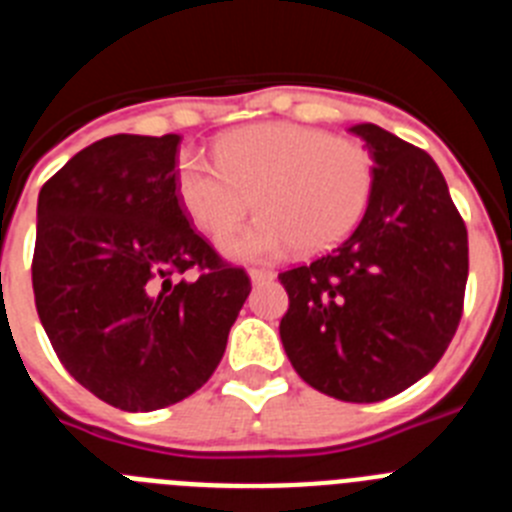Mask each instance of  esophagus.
Instances as JSON below:
<instances>
[{"label": "esophagus", "mask_w": 512, "mask_h": 512, "mask_svg": "<svg viewBox=\"0 0 512 512\" xmlns=\"http://www.w3.org/2000/svg\"><path fill=\"white\" fill-rule=\"evenodd\" d=\"M248 277H251L253 284H264L274 279V271L269 269H248Z\"/></svg>", "instance_id": "esophagus-1"}]
</instances>
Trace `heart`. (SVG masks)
Instances as JSON below:
<instances>
[{"instance_id": "obj_1", "label": "heart", "mask_w": 512, "mask_h": 512, "mask_svg": "<svg viewBox=\"0 0 512 512\" xmlns=\"http://www.w3.org/2000/svg\"><path fill=\"white\" fill-rule=\"evenodd\" d=\"M212 156L176 158V200L212 238L240 222L253 201L262 210L254 223L220 241L235 259L323 251L359 223L372 197L369 148L307 125H248L217 138Z\"/></svg>"}]
</instances>
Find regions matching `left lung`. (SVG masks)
<instances>
[{"label":"left lung","instance_id":"1","mask_svg":"<svg viewBox=\"0 0 512 512\" xmlns=\"http://www.w3.org/2000/svg\"><path fill=\"white\" fill-rule=\"evenodd\" d=\"M351 133L374 158L364 217L346 241L279 274V323L295 372L323 395L379 402L446 354L469 277L467 225L431 156L379 125Z\"/></svg>","mask_w":512,"mask_h":512}]
</instances>
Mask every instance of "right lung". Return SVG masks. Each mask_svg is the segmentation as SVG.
<instances>
[{
    "label": "right lung",
    "instance_id": "obj_1",
    "mask_svg": "<svg viewBox=\"0 0 512 512\" xmlns=\"http://www.w3.org/2000/svg\"><path fill=\"white\" fill-rule=\"evenodd\" d=\"M182 135H110L43 184L33 292L53 351L128 413L197 392L225 354L251 279L176 200Z\"/></svg>",
    "mask_w": 512,
    "mask_h": 512
}]
</instances>
